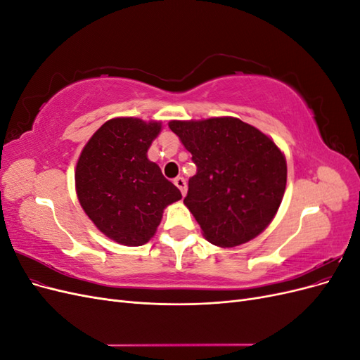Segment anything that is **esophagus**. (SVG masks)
<instances>
[{"label": "esophagus", "mask_w": 360, "mask_h": 360, "mask_svg": "<svg viewBox=\"0 0 360 360\" xmlns=\"http://www.w3.org/2000/svg\"><path fill=\"white\" fill-rule=\"evenodd\" d=\"M174 184H176V186L180 189V192H181V195L184 197V195H186V180H184L183 177H177V179H174Z\"/></svg>", "instance_id": "obj_1"}]
</instances>
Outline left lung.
I'll use <instances>...</instances> for the list:
<instances>
[{
  "mask_svg": "<svg viewBox=\"0 0 360 360\" xmlns=\"http://www.w3.org/2000/svg\"><path fill=\"white\" fill-rule=\"evenodd\" d=\"M168 126L197 165L183 202L207 240L234 248L263 233L287 184L285 156L274 141L234 117Z\"/></svg>",
  "mask_w": 360,
  "mask_h": 360,
  "instance_id": "obj_1",
  "label": "left lung"
}]
</instances>
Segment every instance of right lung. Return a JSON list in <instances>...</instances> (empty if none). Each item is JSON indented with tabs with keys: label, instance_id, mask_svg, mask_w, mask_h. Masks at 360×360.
<instances>
[{
	"label": "right lung",
	"instance_id": "obj_1",
	"mask_svg": "<svg viewBox=\"0 0 360 360\" xmlns=\"http://www.w3.org/2000/svg\"><path fill=\"white\" fill-rule=\"evenodd\" d=\"M159 122L118 117L96 130L76 163L75 184L93 224L117 243L141 246L155 236L163 209L180 191L150 162Z\"/></svg>",
	"mask_w": 360,
	"mask_h": 360
}]
</instances>
